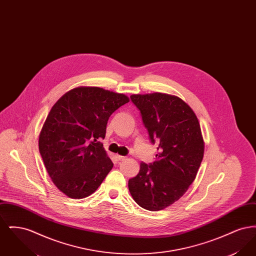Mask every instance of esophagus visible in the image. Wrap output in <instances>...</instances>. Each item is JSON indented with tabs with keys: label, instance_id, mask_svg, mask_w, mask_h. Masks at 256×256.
Returning a JSON list of instances; mask_svg holds the SVG:
<instances>
[{
	"label": "esophagus",
	"instance_id": "obj_1",
	"mask_svg": "<svg viewBox=\"0 0 256 256\" xmlns=\"http://www.w3.org/2000/svg\"><path fill=\"white\" fill-rule=\"evenodd\" d=\"M116 158L118 159L119 161H122L126 159V156H116Z\"/></svg>",
	"mask_w": 256,
	"mask_h": 256
}]
</instances>
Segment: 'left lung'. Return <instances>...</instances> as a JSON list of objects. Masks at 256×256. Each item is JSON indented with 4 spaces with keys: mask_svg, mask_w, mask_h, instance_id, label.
Masks as SVG:
<instances>
[{
    "mask_svg": "<svg viewBox=\"0 0 256 256\" xmlns=\"http://www.w3.org/2000/svg\"><path fill=\"white\" fill-rule=\"evenodd\" d=\"M130 98L140 110L150 142L158 143V154L154 163H140L128 189L137 204L159 211L178 200L195 180L204 152L200 126L180 98L152 93Z\"/></svg>",
    "mask_w": 256,
    "mask_h": 256,
    "instance_id": "left-lung-1",
    "label": "left lung"
}]
</instances>
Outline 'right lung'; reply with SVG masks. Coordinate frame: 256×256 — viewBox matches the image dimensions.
Here are the masks:
<instances>
[{"mask_svg":"<svg viewBox=\"0 0 256 256\" xmlns=\"http://www.w3.org/2000/svg\"><path fill=\"white\" fill-rule=\"evenodd\" d=\"M130 98L100 87L80 86L54 104L39 134V152L52 182L72 198L93 194L113 163L100 140L110 115Z\"/></svg>","mask_w":256,"mask_h":256,"instance_id":"1","label":"right lung"}]
</instances>
